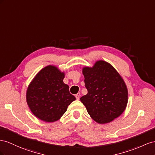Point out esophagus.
Segmentation results:
<instances>
[{
  "label": "esophagus",
  "mask_w": 155,
  "mask_h": 155,
  "mask_svg": "<svg viewBox=\"0 0 155 155\" xmlns=\"http://www.w3.org/2000/svg\"><path fill=\"white\" fill-rule=\"evenodd\" d=\"M80 97H81V94H80V93H78V94H77L76 95H75V97H76V99L77 100H79V99H80Z\"/></svg>",
  "instance_id": "esophagus-1"
}]
</instances>
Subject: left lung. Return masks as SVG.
Returning <instances> with one entry per match:
<instances>
[{
	"mask_svg": "<svg viewBox=\"0 0 155 155\" xmlns=\"http://www.w3.org/2000/svg\"><path fill=\"white\" fill-rule=\"evenodd\" d=\"M87 94L80 99L91 117L99 124L112 121L125 111L128 90L122 77L113 66L98 60L93 67H84Z\"/></svg>",
	"mask_w": 155,
	"mask_h": 155,
	"instance_id": "1",
	"label": "left lung"
}]
</instances>
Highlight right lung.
Here are the masks:
<instances>
[{
    "instance_id": "1",
    "label": "right lung",
    "mask_w": 155,
    "mask_h": 155,
    "mask_svg": "<svg viewBox=\"0 0 155 155\" xmlns=\"http://www.w3.org/2000/svg\"><path fill=\"white\" fill-rule=\"evenodd\" d=\"M65 73L52 65L41 69L30 82L26 99L30 111L41 120L51 123L58 120L68 106L76 99L63 80Z\"/></svg>"
}]
</instances>
